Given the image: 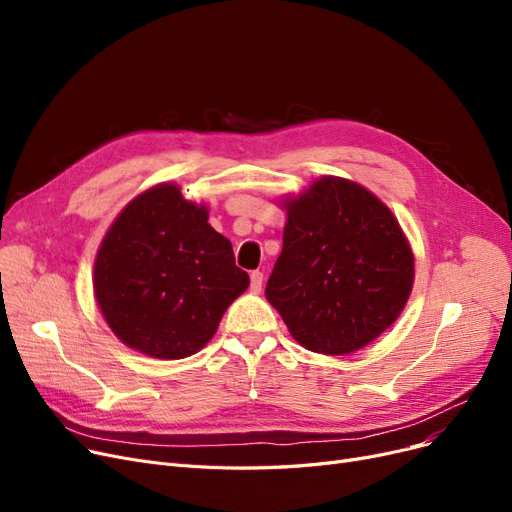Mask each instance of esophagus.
Wrapping results in <instances>:
<instances>
[{
  "instance_id": "1",
  "label": "esophagus",
  "mask_w": 512,
  "mask_h": 512,
  "mask_svg": "<svg viewBox=\"0 0 512 512\" xmlns=\"http://www.w3.org/2000/svg\"><path fill=\"white\" fill-rule=\"evenodd\" d=\"M261 286H263V274L257 270V272L251 274V290H253V292H259Z\"/></svg>"
}]
</instances>
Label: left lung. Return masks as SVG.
<instances>
[{"label":"left lung","mask_w":512,"mask_h":512,"mask_svg":"<svg viewBox=\"0 0 512 512\" xmlns=\"http://www.w3.org/2000/svg\"><path fill=\"white\" fill-rule=\"evenodd\" d=\"M284 207L288 220L267 301L307 351H359L409 301L415 259L405 232L378 197L346 178H319Z\"/></svg>","instance_id":"1"}]
</instances>
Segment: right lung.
<instances>
[{"instance_id": "add662e5", "label": "right lung", "mask_w": 512, "mask_h": 512, "mask_svg": "<svg viewBox=\"0 0 512 512\" xmlns=\"http://www.w3.org/2000/svg\"><path fill=\"white\" fill-rule=\"evenodd\" d=\"M249 286L207 207L164 182L134 197L107 230L93 272L97 305L112 332L153 359L191 357L213 338Z\"/></svg>"}]
</instances>
